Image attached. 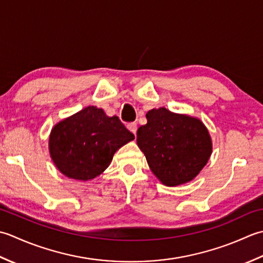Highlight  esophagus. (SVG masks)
I'll return each mask as SVG.
<instances>
[{"instance_id": "esophagus-1", "label": "esophagus", "mask_w": 263, "mask_h": 263, "mask_svg": "<svg viewBox=\"0 0 263 263\" xmlns=\"http://www.w3.org/2000/svg\"><path fill=\"white\" fill-rule=\"evenodd\" d=\"M127 128L134 134V135H136V132H137V124H136V122H130V124H128Z\"/></svg>"}]
</instances>
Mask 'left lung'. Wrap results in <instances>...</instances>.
<instances>
[{
  "mask_svg": "<svg viewBox=\"0 0 263 263\" xmlns=\"http://www.w3.org/2000/svg\"><path fill=\"white\" fill-rule=\"evenodd\" d=\"M146 119L147 124L138 128L136 141L153 174L167 186L195 178L212 151L203 122L165 108L149 110Z\"/></svg>",
  "mask_w": 263,
  "mask_h": 263,
  "instance_id": "8db88e82",
  "label": "left lung"
}]
</instances>
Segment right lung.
Wrapping results in <instances>:
<instances>
[{
    "instance_id": "add662e5",
    "label": "right lung",
    "mask_w": 263,
    "mask_h": 263,
    "mask_svg": "<svg viewBox=\"0 0 263 263\" xmlns=\"http://www.w3.org/2000/svg\"><path fill=\"white\" fill-rule=\"evenodd\" d=\"M134 138L117 116L108 117L102 109L87 106L53 127L49 147L64 176L88 180L103 173L117 149Z\"/></svg>"
}]
</instances>
